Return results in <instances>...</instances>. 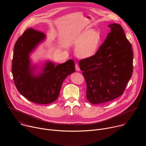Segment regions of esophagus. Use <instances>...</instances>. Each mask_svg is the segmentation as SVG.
<instances>
[{
  "label": "esophagus",
  "mask_w": 146,
  "mask_h": 146,
  "mask_svg": "<svg viewBox=\"0 0 146 146\" xmlns=\"http://www.w3.org/2000/svg\"><path fill=\"white\" fill-rule=\"evenodd\" d=\"M75 67H76V71L79 72V71L80 70V67H79V65H78V64H76Z\"/></svg>",
  "instance_id": "1"
}]
</instances>
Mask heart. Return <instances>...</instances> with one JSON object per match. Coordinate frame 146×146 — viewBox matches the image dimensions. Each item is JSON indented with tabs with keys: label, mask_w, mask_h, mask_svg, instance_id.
Masks as SVG:
<instances>
[{
	"label": "heart",
	"mask_w": 146,
	"mask_h": 146,
	"mask_svg": "<svg viewBox=\"0 0 146 146\" xmlns=\"http://www.w3.org/2000/svg\"><path fill=\"white\" fill-rule=\"evenodd\" d=\"M101 40L99 32L88 29L76 35L72 38V44L76 48V54L78 58H90L98 52Z\"/></svg>",
	"instance_id": "1"
}]
</instances>
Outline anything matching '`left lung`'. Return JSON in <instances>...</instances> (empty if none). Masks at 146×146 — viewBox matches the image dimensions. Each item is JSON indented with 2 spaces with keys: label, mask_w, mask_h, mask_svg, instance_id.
<instances>
[{
  "label": "left lung",
  "mask_w": 146,
  "mask_h": 146,
  "mask_svg": "<svg viewBox=\"0 0 146 146\" xmlns=\"http://www.w3.org/2000/svg\"><path fill=\"white\" fill-rule=\"evenodd\" d=\"M111 31L96 54L80 60L87 83V98L92 104L121 96L133 73V51L122 27L109 24Z\"/></svg>",
  "instance_id": "8db88e82"
}]
</instances>
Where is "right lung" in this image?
I'll return each mask as SVG.
<instances>
[{
	"label": "right lung",
	"instance_id": "add662e5",
	"mask_svg": "<svg viewBox=\"0 0 146 146\" xmlns=\"http://www.w3.org/2000/svg\"><path fill=\"white\" fill-rule=\"evenodd\" d=\"M46 38L43 32L32 28L26 30L16 41L12 61V73L18 92L38 104L56 100L64 80L76 70L72 59L57 65L50 60H46L40 67L32 65L30 55Z\"/></svg>",
	"mask_w": 146,
	"mask_h": 146
}]
</instances>
